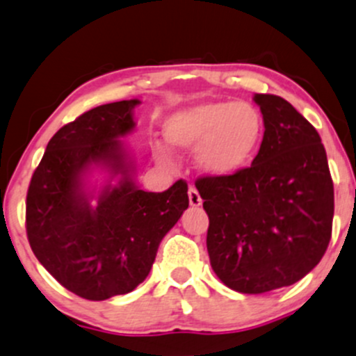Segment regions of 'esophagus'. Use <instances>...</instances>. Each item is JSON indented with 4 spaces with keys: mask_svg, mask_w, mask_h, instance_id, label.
Wrapping results in <instances>:
<instances>
[{
    "mask_svg": "<svg viewBox=\"0 0 356 356\" xmlns=\"http://www.w3.org/2000/svg\"><path fill=\"white\" fill-rule=\"evenodd\" d=\"M187 194H189L191 206H194V208H196V206H201L202 199H201V196H199L196 187H189V193H187Z\"/></svg>",
    "mask_w": 356,
    "mask_h": 356,
    "instance_id": "1",
    "label": "esophagus"
}]
</instances>
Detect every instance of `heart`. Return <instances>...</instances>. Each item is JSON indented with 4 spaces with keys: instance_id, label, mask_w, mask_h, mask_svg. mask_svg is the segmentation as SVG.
Returning <instances> with one entry per match:
<instances>
[{
    "instance_id": "1",
    "label": "heart",
    "mask_w": 356,
    "mask_h": 356,
    "mask_svg": "<svg viewBox=\"0 0 356 356\" xmlns=\"http://www.w3.org/2000/svg\"><path fill=\"white\" fill-rule=\"evenodd\" d=\"M167 143L179 152H196V165L211 177H233L255 159L264 118L248 101H204L172 113L163 123ZM155 159L170 163L169 152L155 147Z\"/></svg>"
}]
</instances>
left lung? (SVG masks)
<instances>
[{"label":"left lung","instance_id":"8db88e82","mask_svg":"<svg viewBox=\"0 0 356 356\" xmlns=\"http://www.w3.org/2000/svg\"><path fill=\"white\" fill-rule=\"evenodd\" d=\"M264 140L233 177H201L211 267L225 286L264 294L309 273L331 240L334 191L316 128L289 101L255 95Z\"/></svg>","mask_w":356,"mask_h":356}]
</instances>
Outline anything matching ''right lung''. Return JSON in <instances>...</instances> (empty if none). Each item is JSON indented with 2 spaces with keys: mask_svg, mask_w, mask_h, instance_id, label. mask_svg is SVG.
<instances>
[{
  "mask_svg": "<svg viewBox=\"0 0 356 356\" xmlns=\"http://www.w3.org/2000/svg\"><path fill=\"white\" fill-rule=\"evenodd\" d=\"M136 104H103L64 124L26 193V236L35 257L58 284L89 300L128 294L142 284L162 238L189 206L182 179L163 193H147L131 177L134 162L120 138L135 128ZM96 166L110 174L99 195L85 182ZM115 177L119 184L113 186Z\"/></svg>",
  "mask_w": 356,
  "mask_h": 356,
  "instance_id": "1",
  "label": "right lung"
}]
</instances>
